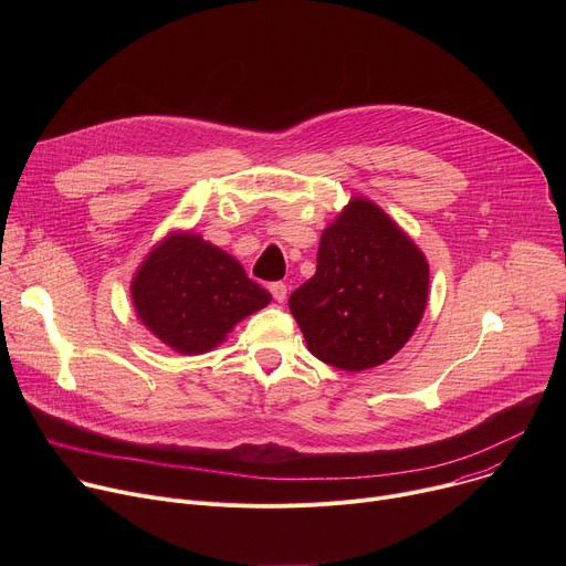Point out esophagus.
Wrapping results in <instances>:
<instances>
[{"label":"esophagus","instance_id":"obj_1","mask_svg":"<svg viewBox=\"0 0 566 566\" xmlns=\"http://www.w3.org/2000/svg\"><path fill=\"white\" fill-rule=\"evenodd\" d=\"M269 289H271V293H273L275 302H284V300H286L289 289H286V284H284V282H273Z\"/></svg>","mask_w":566,"mask_h":566}]
</instances>
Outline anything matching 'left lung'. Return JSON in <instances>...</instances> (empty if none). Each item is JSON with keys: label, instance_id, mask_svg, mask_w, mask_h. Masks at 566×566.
<instances>
[{"label": "left lung", "instance_id": "left-lung-1", "mask_svg": "<svg viewBox=\"0 0 566 566\" xmlns=\"http://www.w3.org/2000/svg\"><path fill=\"white\" fill-rule=\"evenodd\" d=\"M430 264L415 239L378 203L352 197L322 230L315 275L289 308L308 352L345 371L398 354L426 313Z\"/></svg>", "mask_w": 566, "mask_h": 566}]
</instances>
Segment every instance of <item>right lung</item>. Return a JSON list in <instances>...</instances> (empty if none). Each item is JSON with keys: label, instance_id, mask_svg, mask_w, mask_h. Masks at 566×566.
I'll use <instances>...</instances> for the list:
<instances>
[{"label": "right lung", "instance_id": "obj_1", "mask_svg": "<svg viewBox=\"0 0 566 566\" xmlns=\"http://www.w3.org/2000/svg\"><path fill=\"white\" fill-rule=\"evenodd\" d=\"M129 295L140 325L184 356L212 352L237 322L271 302L244 266L192 230H170L151 247Z\"/></svg>", "mask_w": 566, "mask_h": 566}]
</instances>
